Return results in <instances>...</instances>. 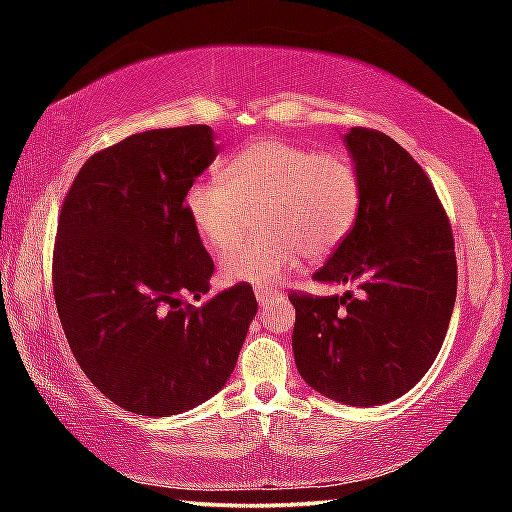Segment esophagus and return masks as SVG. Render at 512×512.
Listing matches in <instances>:
<instances>
[{"mask_svg": "<svg viewBox=\"0 0 512 512\" xmlns=\"http://www.w3.org/2000/svg\"><path fill=\"white\" fill-rule=\"evenodd\" d=\"M277 296H280V293L273 291V289H257L255 291V298L259 302V307H266L268 302H273Z\"/></svg>", "mask_w": 512, "mask_h": 512, "instance_id": "esophagus-1", "label": "esophagus"}]
</instances>
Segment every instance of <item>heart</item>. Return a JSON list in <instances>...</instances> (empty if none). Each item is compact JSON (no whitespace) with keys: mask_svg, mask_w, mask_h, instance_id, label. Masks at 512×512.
Listing matches in <instances>:
<instances>
[{"mask_svg":"<svg viewBox=\"0 0 512 512\" xmlns=\"http://www.w3.org/2000/svg\"><path fill=\"white\" fill-rule=\"evenodd\" d=\"M219 180H196L185 192V214L207 248L223 250L245 231L246 213L260 212L267 237L225 250V284L264 287L282 280L302 257L320 262L354 228L361 183L343 153H316L282 140H255L223 164Z\"/></svg>","mask_w":512,"mask_h":512,"instance_id":"heart-1","label":"heart"}]
</instances>
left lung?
Returning <instances> with one entry per match:
<instances>
[{
    "instance_id": "left-lung-1",
    "label": "left lung",
    "mask_w": 512,
    "mask_h": 512,
    "mask_svg": "<svg viewBox=\"0 0 512 512\" xmlns=\"http://www.w3.org/2000/svg\"><path fill=\"white\" fill-rule=\"evenodd\" d=\"M343 142L361 207L314 280L361 291L357 298L291 293V345L314 391L379 406L409 393L438 357L456 302L454 237L427 173L400 144L368 128H350Z\"/></svg>"
}]
</instances>
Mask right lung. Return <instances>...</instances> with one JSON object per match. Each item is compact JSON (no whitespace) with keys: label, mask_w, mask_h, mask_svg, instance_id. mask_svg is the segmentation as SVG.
I'll return each mask as SVG.
<instances>
[{"label":"right lung","mask_w":512,"mask_h":512,"mask_svg":"<svg viewBox=\"0 0 512 512\" xmlns=\"http://www.w3.org/2000/svg\"><path fill=\"white\" fill-rule=\"evenodd\" d=\"M219 146L210 126L158 128L94 153L58 219L54 296L69 348L110 402L169 418L210 400L237 366L257 300L248 284L210 291L212 257L185 192Z\"/></svg>","instance_id":"obj_1"}]
</instances>
